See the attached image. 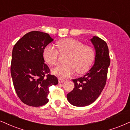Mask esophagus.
<instances>
[{"instance_id": "34e87169", "label": "esophagus", "mask_w": 130, "mask_h": 130, "mask_svg": "<svg viewBox=\"0 0 130 130\" xmlns=\"http://www.w3.org/2000/svg\"><path fill=\"white\" fill-rule=\"evenodd\" d=\"M64 81H65L64 79H62V78H58V83H62L64 82Z\"/></svg>"}]
</instances>
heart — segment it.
<instances>
[{
	"mask_svg": "<svg viewBox=\"0 0 130 130\" xmlns=\"http://www.w3.org/2000/svg\"><path fill=\"white\" fill-rule=\"evenodd\" d=\"M59 51L51 44H48L43 50L44 60L51 66L57 65L60 52L68 54L66 62L54 69L52 72L61 78L70 76L76 70L83 73L89 69L95 57V52L92 46L73 38H64L58 42Z\"/></svg>",
	"mask_w": 130,
	"mask_h": 130,
	"instance_id": "b5f03b06",
	"label": "heart"
}]
</instances>
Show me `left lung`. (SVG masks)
I'll list each match as a JSON object with an SVG mask.
<instances>
[{
	"label": "left lung",
	"mask_w": 130,
	"mask_h": 130,
	"mask_svg": "<svg viewBox=\"0 0 130 130\" xmlns=\"http://www.w3.org/2000/svg\"><path fill=\"white\" fill-rule=\"evenodd\" d=\"M95 49L94 63L84 76L72 79L75 87L67 94L68 101L76 107H85L96 101L106 84L110 64L106 42L98 37L90 39Z\"/></svg>",
	"instance_id": "obj_1"
}]
</instances>
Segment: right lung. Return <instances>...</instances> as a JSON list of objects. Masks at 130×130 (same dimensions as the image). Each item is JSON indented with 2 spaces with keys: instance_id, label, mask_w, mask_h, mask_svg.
Listing matches in <instances>:
<instances>
[{
  "instance_id": "1",
  "label": "right lung",
  "mask_w": 130,
  "mask_h": 130,
  "mask_svg": "<svg viewBox=\"0 0 130 130\" xmlns=\"http://www.w3.org/2000/svg\"><path fill=\"white\" fill-rule=\"evenodd\" d=\"M54 40L47 33L34 31L26 34L14 46L11 74L15 92L26 105L40 107L47 104L49 88L58 83L44 63L43 50Z\"/></svg>"
}]
</instances>
